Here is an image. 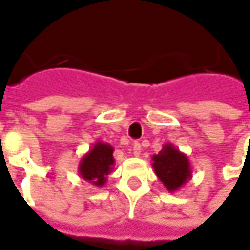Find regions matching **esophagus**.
Returning a JSON list of instances; mask_svg holds the SVG:
<instances>
[{"instance_id": "34e87169", "label": "esophagus", "mask_w": 250, "mask_h": 250, "mask_svg": "<svg viewBox=\"0 0 250 250\" xmlns=\"http://www.w3.org/2000/svg\"><path fill=\"white\" fill-rule=\"evenodd\" d=\"M140 154H141V146H140V143H134L133 144V155L138 157Z\"/></svg>"}]
</instances>
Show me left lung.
Masks as SVG:
<instances>
[{
  "label": "left lung",
  "instance_id": "1",
  "mask_svg": "<svg viewBox=\"0 0 250 250\" xmlns=\"http://www.w3.org/2000/svg\"><path fill=\"white\" fill-rule=\"evenodd\" d=\"M152 168L169 193L178 191L191 179L189 158L170 143L162 146L157 155H152Z\"/></svg>",
  "mask_w": 250,
  "mask_h": 250
}]
</instances>
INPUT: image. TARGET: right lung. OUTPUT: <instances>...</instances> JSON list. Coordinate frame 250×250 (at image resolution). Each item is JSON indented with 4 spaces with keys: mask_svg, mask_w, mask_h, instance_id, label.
Segmentation results:
<instances>
[{
    "mask_svg": "<svg viewBox=\"0 0 250 250\" xmlns=\"http://www.w3.org/2000/svg\"><path fill=\"white\" fill-rule=\"evenodd\" d=\"M113 151L110 144L96 141L80 161V176L93 186L102 188L107 180V175L113 170Z\"/></svg>",
    "mask_w": 250,
    "mask_h": 250,
    "instance_id": "1",
    "label": "right lung"
}]
</instances>
